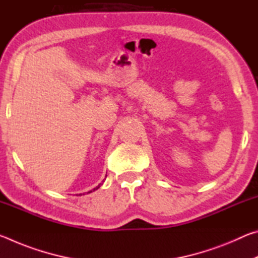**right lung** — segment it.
<instances>
[{"label":"right lung","mask_w":258,"mask_h":258,"mask_svg":"<svg viewBox=\"0 0 258 258\" xmlns=\"http://www.w3.org/2000/svg\"><path fill=\"white\" fill-rule=\"evenodd\" d=\"M100 185H101V183H100V184L97 186V187H94V189L93 190H91V191H89V192H87V194H91V192H92V191H95V190H98L99 189V187H100Z\"/></svg>","instance_id":"1"}]
</instances>
